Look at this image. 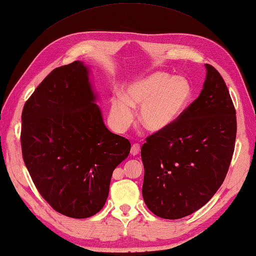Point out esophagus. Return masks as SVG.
Here are the masks:
<instances>
[{"label": "esophagus", "mask_w": 256, "mask_h": 256, "mask_svg": "<svg viewBox=\"0 0 256 256\" xmlns=\"http://www.w3.org/2000/svg\"><path fill=\"white\" fill-rule=\"evenodd\" d=\"M140 152V146L138 144H134L132 146V148H130V155H132V156L138 155Z\"/></svg>", "instance_id": "obj_1"}]
</instances>
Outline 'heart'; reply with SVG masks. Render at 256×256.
Instances as JSON below:
<instances>
[{
  "label": "heart",
  "mask_w": 256,
  "mask_h": 256,
  "mask_svg": "<svg viewBox=\"0 0 256 256\" xmlns=\"http://www.w3.org/2000/svg\"><path fill=\"white\" fill-rule=\"evenodd\" d=\"M192 98V86L182 76L155 72L134 80L123 94L111 100L110 118L114 128L123 132L134 121V109L146 130L162 132L178 121Z\"/></svg>",
  "instance_id": "heart-1"
}]
</instances>
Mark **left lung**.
Wrapping results in <instances>:
<instances>
[{"instance_id": "obj_1", "label": "left lung", "mask_w": 256, "mask_h": 256, "mask_svg": "<svg viewBox=\"0 0 256 256\" xmlns=\"http://www.w3.org/2000/svg\"><path fill=\"white\" fill-rule=\"evenodd\" d=\"M198 99L168 130L142 147V198L152 212L180 219L198 210L222 184L234 150L236 110L218 70L205 64Z\"/></svg>"}]
</instances>
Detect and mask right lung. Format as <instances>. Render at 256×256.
Listing matches in <instances>:
<instances>
[{"mask_svg":"<svg viewBox=\"0 0 256 256\" xmlns=\"http://www.w3.org/2000/svg\"><path fill=\"white\" fill-rule=\"evenodd\" d=\"M89 72L82 61L53 70L22 114V158L36 188L53 210L78 219L102 208L130 150L104 126Z\"/></svg>","mask_w":256,"mask_h":256,"instance_id":"1","label":"right lung"}]
</instances>
